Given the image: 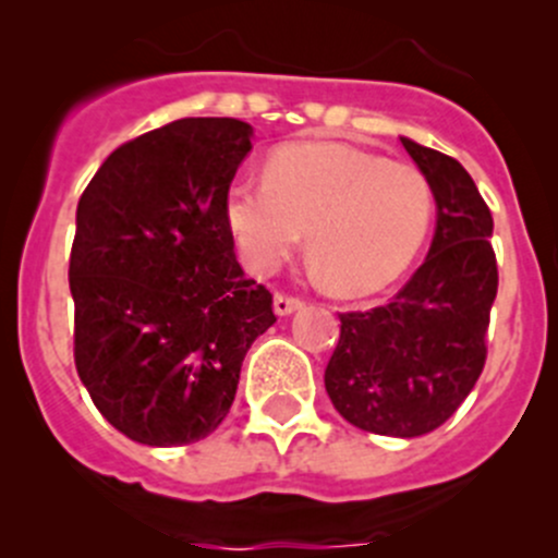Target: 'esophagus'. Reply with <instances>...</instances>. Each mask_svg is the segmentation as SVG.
I'll return each mask as SVG.
<instances>
[{"mask_svg": "<svg viewBox=\"0 0 558 558\" xmlns=\"http://www.w3.org/2000/svg\"><path fill=\"white\" fill-rule=\"evenodd\" d=\"M302 305H305V302H302L300 296H289V294H275V302H272L275 313H278V315L296 313Z\"/></svg>", "mask_w": 558, "mask_h": 558, "instance_id": "obj_1", "label": "esophagus"}]
</instances>
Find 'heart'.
I'll use <instances>...</instances> for the list:
<instances>
[{"mask_svg":"<svg viewBox=\"0 0 558 558\" xmlns=\"http://www.w3.org/2000/svg\"><path fill=\"white\" fill-rule=\"evenodd\" d=\"M435 213L429 180L345 143L275 150L264 180H238L223 218L245 264L272 275L300 251L337 294H369L397 280L424 245Z\"/></svg>","mask_w":558,"mask_h":558,"instance_id":"1","label":"heart"}]
</instances>
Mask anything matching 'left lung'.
Returning a JSON list of instances; mask_svg holds the SVG:
<instances>
[{"label": "left lung", "instance_id": "8db88e82", "mask_svg": "<svg viewBox=\"0 0 558 558\" xmlns=\"http://www.w3.org/2000/svg\"><path fill=\"white\" fill-rule=\"evenodd\" d=\"M429 180L437 227L424 264L388 305L340 315L324 384L337 413L386 437H418L459 410L486 364L497 300L494 218L470 172L402 137Z\"/></svg>", "mask_w": 558, "mask_h": 558}]
</instances>
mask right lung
<instances>
[{
	"label": "right lung",
	"mask_w": 558,
	"mask_h": 558,
	"mask_svg": "<svg viewBox=\"0 0 558 558\" xmlns=\"http://www.w3.org/2000/svg\"><path fill=\"white\" fill-rule=\"evenodd\" d=\"M251 137L238 118H180L112 150L77 202L75 367L99 413L143 446L216 432L247 348L275 324L223 218Z\"/></svg>",
	"instance_id": "right-lung-1"
}]
</instances>
